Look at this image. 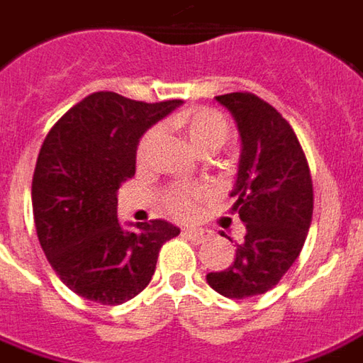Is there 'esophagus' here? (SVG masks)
<instances>
[{
    "mask_svg": "<svg viewBox=\"0 0 363 363\" xmlns=\"http://www.w3.org/2000/svg\"><path fill=\"white\" fill-rule=\"evenodd\" d=\"M189 241H193V243H205L206 239L211 237V233L205 231V229H184V233H182Z\"/></svg>",
    "mask_w": 363,
    "mask_h": 363,
    "instance_id": "34e87169",
    "label": "esophagus"
}]
</instances>
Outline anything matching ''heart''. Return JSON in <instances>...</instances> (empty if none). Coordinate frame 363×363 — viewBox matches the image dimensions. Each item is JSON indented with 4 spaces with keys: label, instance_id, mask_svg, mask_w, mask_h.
<instances>
[{
    "label": "heart",
    "instance_id": "heart-1",
    "mask_svg": "<svg viewBox=\"0 0 363 363\" xmlns=\"http://www.w3.org/2000/svg\"><path fill=\"white\" fill-rule=\"evenodd\" d=\"M174 126L184 132L189 143L201 155H213L220 150L225 144L229 143L231 136V124L220 112L213 108H196L191 112H184L181 116L174 118ZM158 130L150 128L143 134L138 148H136V158L138 162H146L155 144H157ZM203 193L196 189H170L164 193V206L170 215L189 219L193 217L196 211V203L201 201Z\"/></svg>",
    "mask_w": 363,
    "mask_h": 363
}]
</instances>
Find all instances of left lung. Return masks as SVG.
Masks as SVG:
<instances>
[{
  "mask_svg": "<svg viewBox=\"0 0 363 363\" xmlns=\"http://www.w3.org/2000/svg\"><path fill=\"white\" fill-rule=\"evenodd\" d=\"M241 136V158L231 196L245 223L231 267L206 281L229 299H245L275 287L301 253L313 215V182L306 152L289 122L249 92L217 96Z\"/></svg>",
  "mask_w": 363,
  "mask_h": 363,
  "instance_id": "left-lung-1",
  "label": "left lung"
}]
</instances>
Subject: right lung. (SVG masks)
Masks as SVG:
<instances>
[{
    "label": "right lung",
    "instance_id": "1",
    "mask_svg": "<svg viewBox=\"0 0 363 363\" xmlns=\"http://www.w3.org/2000/svg\"><path fill=\"white\" fill-rule=\"evenodd\" d=\"M177 106L181 100L146 104L94 92L45 136L32 181L35 231L57 277L84 299L120 306L136 297L155 275L160 247L181 233L162 219L126 231L116 215L140 136Z\"/></svg>",
    "mask_w": 363,
    "mask_h": 363
}]
</instances>
